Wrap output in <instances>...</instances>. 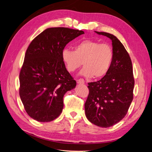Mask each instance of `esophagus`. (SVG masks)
Wrapping results in <instances>:
<instances>
[{"label": "esophagus", "mask_w": 152, "mask_h": 152, "mask_svg": "<svg viewBox=\"0 0 152 152\" xmlns=\"http://www.w3.org/2000/svg\"><path fill=\"white\" fill-rule=\"evenodd\" d=\"M77 82L79 84H84V80L83 79H79L77 80Z\"/></svg>", "instance_id": "esophagus-1"}]
</instances>
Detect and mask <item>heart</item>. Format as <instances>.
<instances>
[{
	"label": "heart",
	"instance_id": "heart-1",
	"mask_svg": "<svg viewBox=\"0 0 152 152\" xmlns=\"http://www.w3.org/2000/svg\"><path fill=\"white\" fill-rule=\"evenodd\" d=\"M61 56L68 72H74L84 64L85 66L82 69L80 74L87 78L94 76L98 79L105 76L109 72L113 53L108 44L84 40L75 45V50L64 49Z\"/></svg>",
	"mask_w": 152,
	"mask_h": 152
}]
</instances>
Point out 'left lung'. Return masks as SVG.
<instances>
[{
	"label": "left lung",
	"instance_id": "obj_1",
	"mask_svg": "<svg viewBox=\"0 0 152 152\" xmlns=\"http://www.w3.org/2000/svg\"><path fill=\"white\" fill-rule=\"evenodd\" d=\"M95 32L111 39L113 58L107 75L97 82L88 83L89 93L85 112L91 123L106 128L126 116L133 99L134 80L131 58L121 41L112 34Z\"/></svg>",
	"mask_w": 152,
	"mask_h": 152
}]
</instances>
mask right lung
Masks as SVG:
<instances>
[{
    "mask_svg": "<svg viewBox=\"0 0 152 152\" xmlns=\"http://www.w3.org/2000/svg\"><path fill=\"white\" fill-rule=\"evenodd\" d=\"M84 34L64 27L49 28L29 45L20 73L19 92L26 113L34 120L50 122L61 114L64 95L77 84L66 70L62 50Z\"/></svg>",
    "mask_w": 152,
    "mask_h": 152,
    "instance_id": "add662e5",
    "label": "right lung"
}]
</instances>
